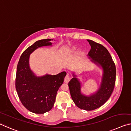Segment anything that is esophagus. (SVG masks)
I'll return each instance as SVG.
<instances>
[{
    "mask_svg": "<svg viewBox=\"0 0 131 131\" xmlns=\"http://www.w3.org/2000/svg\"><path fill=\"white\" fill-rule=\"evenodd\" d=\"M70 77L69 76V73H67V74H66V76H65V79H64V82H65V83H68L70 81Z\"/></svg>",
    "mask_w": 131,
    "mask_h": 131,
    "instance_id": "1",
    "label": "esophagus"
}]
</instances>
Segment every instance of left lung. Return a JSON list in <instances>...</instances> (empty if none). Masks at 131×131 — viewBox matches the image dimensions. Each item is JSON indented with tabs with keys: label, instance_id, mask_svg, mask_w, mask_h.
I'll list each match as a JSON object with an SVG mask.
<instances>
[{
	"label": "left lung",
	"instance_id": "1",
	"mask_svg": "<svg viewBox=\"0 0 131 131\" xmlns=\"http://www.w3.org/2000/svg\"><path fill=\"white\" fill-rule=\"evenodd\" d=\"M91 46L88 55L92 61L101 66L103 70L100 88L96 93L86 96L80 92L79 81L73 74V78L68 83L72 99L79 108L92 111L103 105L110 97L115 83L116 68L115 63L107 49L100 43L88 39Z\"/></svg>",
	"mask_w": 131,
	"mask_h": 131
}]
</instances>
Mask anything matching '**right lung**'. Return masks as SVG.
<instances>
[{"instance_id":"right-lung-1","label":"right lung","mask_w":131,"mask_h":131,"mask_svg":"<svg viewBox=\"0 0 131 131\" xmlns=\"http://www.w3.org/2000/svg\"><path fill=\"white\" fill-rule=\"evenodd\" d=\"M51 39L37 41L27 48L21 55L17 64L16 89L22 104L35 114H44L54 105L56 95L66 74L62 72L56 75L42 77L34 75L29 67V57L38 47L51 45Z\"/></svg>"}]
</instances>
